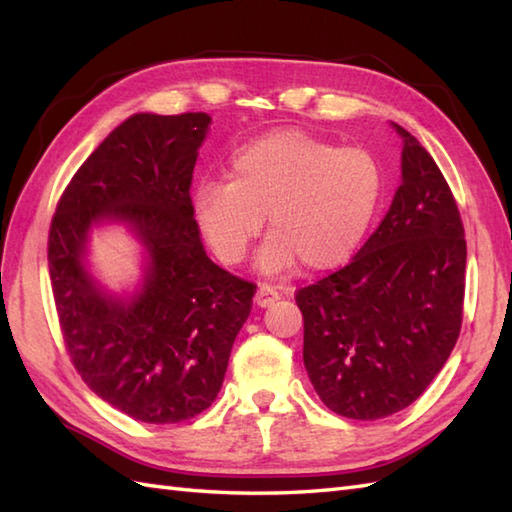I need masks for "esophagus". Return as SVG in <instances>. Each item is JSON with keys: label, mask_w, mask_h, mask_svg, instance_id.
<instances>
[{"label": "esophagus", "mask_w": 512, "mask_h": 512, "mask_svg": "<svg viewBox=\"0 0 512 512\" xmlns=\"http://www.w3.org/2000/svg\"><path fill=\"white\" fill-rule=\"evenodd\" d=\"M279 299V292L273 286H259L255 292V303L259 308H268Z\"/></svg>", "instance_id": "1"}]
</instances>
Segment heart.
<instances>
[{
  "instance_id": "heart-1",
  "label": "heart",
  "mask_w": 512,
  "mask_h": 512,
  "mask_svg": "<svg viewBox=\"0 0 512 512\" xmlns=\"http://www.w3.org/2000/svg\"><path fill=\"white\" fill-rule=\"evenodd\" d=\"M383 176L365 149H339L301 129H279L235 151L228 182L193 191V217L224 264L242 262L268 217L270 237L257 253L268 275L299 264L330 270L363 242L378 209Z\"/></svg>"
}]
</instances>
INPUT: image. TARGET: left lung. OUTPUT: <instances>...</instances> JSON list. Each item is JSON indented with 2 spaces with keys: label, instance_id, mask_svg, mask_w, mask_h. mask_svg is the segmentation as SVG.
<instances>
[{
  "label": "left lung",
  "instance_id": "obj_1",
  "mask_svg": "<svg viewBox=\"0 0 512 512\" xmlns=\"http://www.w3.org/2000/svg\"><path fill=\"white\" fill-rule=\"evenodd\" d=\"M402 182L383 222L345 268L297 292L303 365L323 405L352 420L409 407L462 328L466 242L458 204L407 129Z\"/></svg>",
  "mask_w": 512,
  "mask_h": 512
}]
</instances>
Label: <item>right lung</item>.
<instances>
[{"mask_svg": "<svg viewBox=\"0 0 512 512\" xmlns=\"http://www.w3.org/2000/svg\"><path fill=\"white\" fill-rule=\"evenodd\" d=\"M211 116L138 112L74 173L52 217L48 266L76 372L107 405L149 424L198 416L217 398L255 286L206 257L191 178ZM123 225L141 248L134 289L91 273V233Z\"/></svg>", "mask_w": 512, "mask_h": 512, "instance_id": "obj_1", "label": "right lung"}]
</instances>
